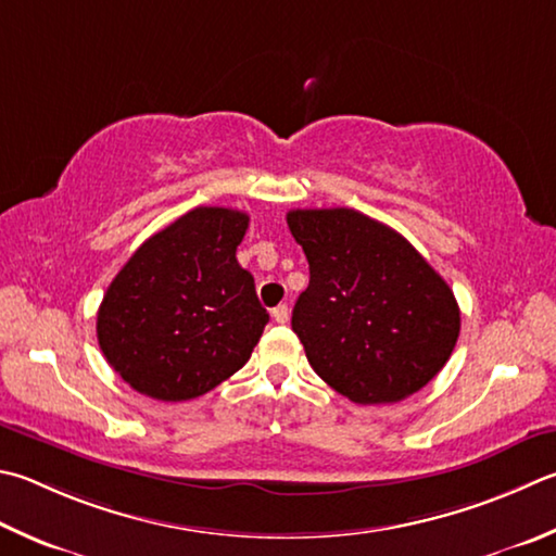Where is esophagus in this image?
<instances>
[{
  "mask_svg": "<svg viewBox=\"0 0 556 556\" xmlns=\"http://www.w3.org/2000/svg\"><path fill=\"white\" fill-rule=\"evenodd\" d=\"M271 318H275L277 323H287L289 320V306L279 304L277 308H271Z\"/></svg>",
  "mask_w": 556,
  "mask_h": 556,
  "instance_id": "esophagus-1",
  "label": "esophagus"
}]
</instances>
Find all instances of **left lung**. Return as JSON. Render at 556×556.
Returning a JSON list of instances; mask_svg holds the SVG:
<instances>
[{"label":"left lung","mask_w":556,"mask_h":556,"mask_svg":"<svg viewBox=\"0 0 556 556\" xmlns=\"http://www.w3.org/2000/svg\"><path fill=\"white\" fill-rule=\"evenodd\" d=\"M287 224L311 271L291 328L313 371L362 406L426 387L459 338L447 281L401 233L355 208H296Z\"/></svg>","instance_id":"left-lung-1"}]
</instances>
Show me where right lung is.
Here are the masks:
<instances>
[{
    "label": "right lung",
    "instance_id": "right-lung-1",
    "mask_svg": "<svg viewBox=\"0 0 556 556\" xmlns=\"http://www.w3.org/2000/svg\"><path fill=\"white\" fill-rule=\"evenodd\" d=\"M250 216L197 206L140 245L97 313L104 357L130 389L189 401L233 377L269 313L236 250Z\"/></svg>",
    "mask_w": 556,
    "mask_h": 556
}]
</instances>
